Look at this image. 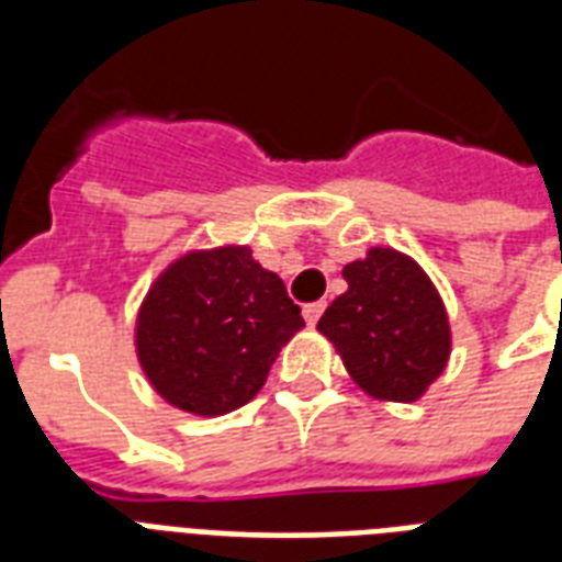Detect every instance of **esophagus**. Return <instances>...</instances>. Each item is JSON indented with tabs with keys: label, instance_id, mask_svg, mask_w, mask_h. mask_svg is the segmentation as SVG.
<instances>
[{
	"label": "esophagus",
	"instance_id": "1",
	"mask_svg": "<svg viewBox=\"0 0 562 562\" xmlns=\"http://www.w3.org/2000/svg\"><path fill=\"white\" fill-rule=\"evenodd\" d=\"M324 308H326L324 300H317V303H306V306H303V317H306V324L315 326L317 321H321V315H324Z\"/></svg>",
	"mask_w": 562,
	"mask_h": 562
}]
</instances>
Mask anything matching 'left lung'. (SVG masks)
<instances>
[{"mask_svg": "<svg viewBox=\"0 0 562 562\" xmlns=\"http://www.w3.org/2000/svg\"><path fill=\"white\" fill-rule=\"evenodd\" d=\"M347 291L317 321L361 391L384 402H414L446 370L449 315L435 282L411 256L370 247L344 265Z\"/></svg>", "mask_w": 562, "mask_h": 562, "instance_id": "1", "label": "left lung"}]
</instances>
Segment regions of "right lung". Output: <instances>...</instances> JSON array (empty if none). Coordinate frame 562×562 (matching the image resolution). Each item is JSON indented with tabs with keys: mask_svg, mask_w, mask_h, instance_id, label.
<instances>
[{
	"mask_svg": "<svg viewBox=\"0 0 562 562\" xmlns=\"http://www.w3.org/2000/svg\"><path fill=\"white\" fill-rule=\"evenodd\" d=\"M303 326L300 306L250 247L189 250L145 294L136 359L169 405L221 417L262 391L280 350Z\"/></svg>",
	"mask_w": 562,
	"mask_h": 562,
	"instance_id": "add662e5",
	"label": "right lung"
}]
</instances>
